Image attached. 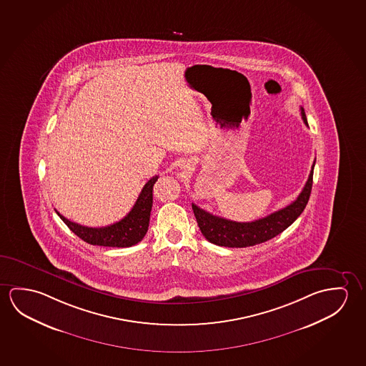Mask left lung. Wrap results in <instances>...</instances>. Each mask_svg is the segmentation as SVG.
I'll use <instances>...</instances> for the list:
<instances>
[{
  "instance_id": "obj_1",
  "label": "left lung",
  "mask_w": 366,
  "mask_h": 366,
  "mask_svg": "<svg viewBox=\"0 0 366 366\" xmlns=\"http://www.w3.org/2000/svg\"><path fill=\"white\" fill-rule=\"evenodd\" d=\"M300 111L302 121L307 126L305 112L302 108H300ZM314 164L315 163H313L307 183L295 201L259 220L250 222L227 220L220 216L212 215L207 211L199 209L197 204L192 203V209L203 237L209 243L227 248H245L274 238L276 235L284 232L285 229L290 227L305 209L313 186Z\"/></svg>"
}]
</instances>
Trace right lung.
<instances>
[{
  "instance_id": "1",
  "label": "right lung",
  "mask_w": 366,
  "mask_h": 366,
  "mask_svg": "<svg viewBox=\"0 0 366 366\" xmlns=\"http://www.w3.org/2000/svg\"><path fill=\"white\" fill-rule=\"evenodd\" d=\"M157 175L152 177L146 183L139 193L137 201L132 209L122 220L114 222L104 227H82L66 219L57 212L72 232H75L79 238L92 245L100 247H116V248H127L141 242L147 232L150 222L151 207H152V188L157 182Z\"/></svg>"
}]
</instances>
